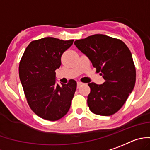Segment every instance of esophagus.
Returning a JSON list of instances; mask_svg holds the SVG:
<instances>
[{"label": "esophagus", "mask_w": 150, "mask_h": 150, "mask_svg": "<svg viewBox=\"0 0 150 150\" xmlns=\"http://www.w3.org/2000/svg\"><path fill=\"white\" fill-rule=\"evenodd\" d=\"M82 84H83V83L78 81V83H77V88H79V87H80Z\"/></svg>", "instance_id": "obj_1"}]
</instances>
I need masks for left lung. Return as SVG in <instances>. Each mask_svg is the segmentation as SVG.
Listing matches in <instances>:
<instances>
[{"label":"left lung","mask_w":150,"mask_h":150,"mask_svg":"<svg viewBox=\"0 0 150 150\" xmlns=\"http://www.w3.org/2000/svg\"><path fill=\"white\" fill-rule=\"evenodd\" d=\"M74 44L105 81L100 85L88 83L89 108L97 115H113L122 107L135 84L136 70L130 50L122 40L103 34L76 40Z\"/></svg>","instance_id":"left-lung-1"}]
</instances>
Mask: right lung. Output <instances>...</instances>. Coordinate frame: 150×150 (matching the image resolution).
Returning <instances> with one entry per match:
<instances>
[{
    "label": "right lung",
    "instance_id": "1",
    "mask_svg": "<svg viewBox=\"0 0 150 150\" xmlns=\"http://www.w3.org/2000/svg\"><path fill=\"white\" fill-rule=\"evenodd\" d=\"M45 37L30 43L23 54L18 72L30 108L37 116L49 121L58 120L71 106L77 83L71 79L60 86L55 70L61 65V56L73 43Z\"/></svg>",
    "mask_w": 150,
    "mask_h": 150
}]
</instances>
